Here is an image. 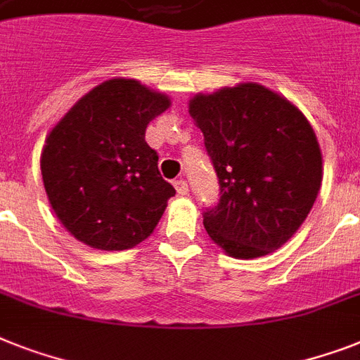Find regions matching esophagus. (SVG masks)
Returning a JSON list of instances; mask_svg holds the SVG:
<instances>
[{
    "label": "esophagus",
    "instance_id": "1",
    "mask_svg": "<svg viewBox=\"0 0 360 360\" xmlns=\"http://www.w3.org/2000/svg\"><path fill=\"white\" fill-rule=\"evenodd\" d=\"M174 185H175V190H177V194L179 195L188 194V183H186V181L179 179V181H175Z\"/></svg>",
    "mask_w": 360,
    "mask_h": 360
}]
</instances>
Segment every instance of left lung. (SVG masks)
Returning a JSON list of instances; mask_svg holds the SVG:
<instances>
[{
  "label": "left lung",
  "instance_id": "1",
  "mask_svg": "<svg viewBox=\"0 0 360 360\" xmlns=\"http://www.w3.org/2000/svg\"><path fill=\"white\" fill-rule=\"evenodd\" d=\"M188 112L205 139L220 200L203 212L227 255L279 250L311 212L322 185V151L296 105L257 83L195 94Z\"/></svg>",
  "mask_w": 360,
  "mask_h": 360
}]
</instances>
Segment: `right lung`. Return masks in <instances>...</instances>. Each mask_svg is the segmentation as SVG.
Segmentation results:
<instances>
[{"label": "right lung", "instance_id": "add662e5", "mask_svg": "<svg viewBox=\"0 0 360 360\" xmlns=\"http://www.w3.org/2000/svg\"><path fill=\"white\" fill-rule=\"evenodd\" d=\"M170 98L136 79H109L64 114L40 157L55 216L96 250H129L159 224L175 188L160 177L146 127Z\"/></svg>", "mask_w": 360, "mask_h": 360}]
</instances>
